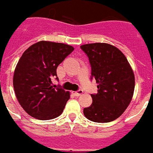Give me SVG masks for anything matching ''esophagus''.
I'll use <instances>...</instances> for the list:
<instances>
[{"instance_id":"obj_1","label":"esophagus","mask_w":153,"mask_h":153,"mask_svg":"<svg viewBox=\"0 0 153 153\" xmlns=\"http://www.w3.org/2000/svg\"><path fill=\"white\" fill-rule=\"evenodd\" d=\"M73 94H74V95H76V96H80V95H81V94H83V90H77V91H74Z\"/></svg>"}]
</instances>
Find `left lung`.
<instances>
[{
	"label": "left lung",
	"instance_id": "8db88e82",
	"mask_svg": "<svg viewBox=\"0 0 153 153\" xmlns=\"http://www.w3.org/2000/svg\"><path fill=\"white\" fill-rule=\"evenodd\" d=\"M91 66V80L98 83V93L91 94L92 104L84 115L94 122L105 123L117 119L132 100L134 75L128 60L119 49L107 43L81 45Z\"/></svg>",
	"mask_w": 153,
	"mask_h": 153
}]
</instances>
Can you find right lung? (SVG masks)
Returning <instances> with one entry per match:
<instances>
[{"instance_id": "add662e5", "label": "right lung", "mask_w": 153, "mask_h": 153, "mask_svg": "<svg viewBox=\"0 0 153 153\" xmlns=\"http://www.w3.org/2000/svg\"><path fill=\"white\" fill-rule=\"evenodd\" d=\"M74 48L68 45L41 41L24 51L15 68L14 92L24 111L39 120H51L62 114L68 91L53 85L58 66Z\"/></svg>"}]
</instances>
